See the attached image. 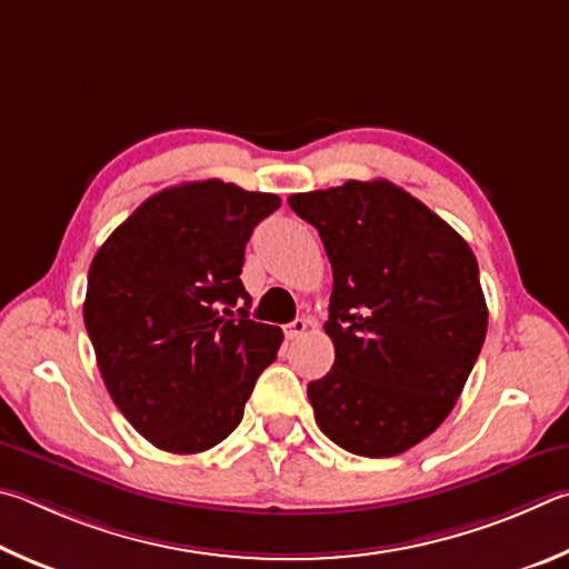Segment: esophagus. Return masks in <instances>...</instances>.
Returning <instances> with one entry per match:
<instances>
[{
    "label": "esophagus",
    "instance_id": "34e87169",
    "mask_svg": "<svg viewBox=\"0 0 569 569\" xmlns=\"http://www.w3.org/2000/svg\"><path fill=\"white\" fill-rule=\"evenodd\" d=\"M307 327H310L307 320H295L284 327V337L287 340H297V337H302L307 332Z\"/></svg>",
    "mask_w": 569,
    "mask_h": 569
}]
</instances>
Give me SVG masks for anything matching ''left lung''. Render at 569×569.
<instances>
[{
	"instance_id": "8db88e82",
	"label": "left lung",
	"mask_w": 569,
	"mask_h": 569,
	"mask_svg": "<svg viewBox=\"0 0 569 569\" xmlns=\"http://www.w3.org/2000/svg\"><path fill=\"white\" fill-rule=\"evenodd\" d=\"M332 264L335 365L307 385L342 450L392 457L452 412L487 335L480 267L430 207L385 179L292 194Z\"/></svg>"
}]
</instances>
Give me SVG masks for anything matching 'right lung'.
I'll list each match as a JSON object with an SVG mask.
<instances>
[{
  "mask_svg": "<svg viewBox=\"0 0 569 569\" xmlns=\"http://www.w3.org/2000/svg\"><path fill=\"white\" fill-rule=\"evenodd\" d=\"M279 204L222 179L167 187L97 249L84 327L119 412L159 450L222 442L274 362L282 330L249 320L239 274L252 229Z\"/></svg>",
  "mask_w": 569,
  "mask_h": 569,
  "instance_id": "right-lung-1",
  "label": "right lung"
}]
</instances>
